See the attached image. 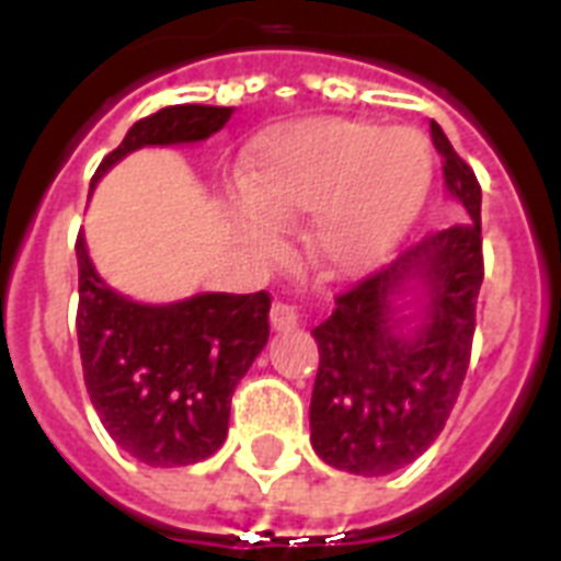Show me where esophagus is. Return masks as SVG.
I'll list each match as a JSON object with an SVG mask.
<instances>
[{
	"instance_id": "1",
	"label": "esophagus",
	"mask_w": 561,
	"mask_h": 561,
	"mask_svg": "<svg viewBox=\"0 0 561 561\" xmlns=\"http://www.w3.org/2000/svg\"><path fill=\"white\" fill-rule=\"evenodd\" d=\"M271 325L276 332H294L299 325V311L294 306H288V302H273Z\"/></svg>"
}]
</instances>
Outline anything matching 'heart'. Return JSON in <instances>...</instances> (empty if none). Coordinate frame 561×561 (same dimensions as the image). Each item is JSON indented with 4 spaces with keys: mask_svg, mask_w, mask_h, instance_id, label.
Masks as SVG:
<instances>
[{
    "mask_svg": "<svg viewBox=\"0 0 561 561\" xmlns=\"http://www.w3.org/2000/svg\"><path fill=\"white\" fill-rule=\"evenodd\" d=\"M431 151L416 130H381L360 118H306L279 127L244 169V201L259 220L247 238L273 247L264 228L311 218L308 250L325 273L355 276L399 244L431 186Z\"/></svg>",
    "mask_w": 561,
    "mask_h": 561,
    "instance_id": "heart-1",
    "label": "heart"
}]
</instances>
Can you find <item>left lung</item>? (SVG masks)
<instances>
[{
    "mask_svg": "<svg viewBox=\"0 0 561 561\" xmlns=\"http://www.w3.org/2000/svg\"><path fill=\"white\" fill-rule=\"evenodd\" d=\"M448 192L469 220L436 229L381 271L334 297L317 325L320 350L311 392V445L329 466L381 478L427 451L451 416L471 360L474 314L483 282L480 183L431 122ZM416 275L428 294L426 314L410 333L391 297Z\"/></svg>",
    "mask_w": 561,
    "mask_h": 561,
    "instance_id": "left-lung-1",
    "label": "left lung"
}]
</instances>
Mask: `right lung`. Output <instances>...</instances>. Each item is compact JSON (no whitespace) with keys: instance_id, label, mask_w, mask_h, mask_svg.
I'll return each instance as SVG.
<instances>
[{"instance_id":"obj_1","label":"right lung","mask_w":561,"mask_h":561,"mask_svg":"<svg viewBox=\"0 0 561 561\" xmlns=\"http://www.w3.org/2000/svg\"><path fill=\"white\" fill-rule=\"evenodd\" d=\"M232 107L174 104L139 118L92 183L145 145L201 142L218 134ZM78 253V350L83 383L107 434L148 466H192L227 439L238 381L264 350L267 290L201 294L174 306L122 297L92 267L83 236Z\"/></svg>"}]
</instances>
